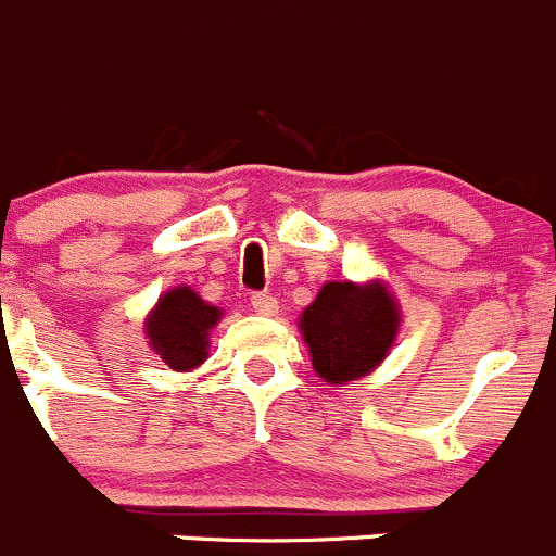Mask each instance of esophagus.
I'll use <instances>...</instances> for the list:
<instances>
[{"instance_id":"1","label":"esophagus","mask_w":556,"mask_h":556,"mask_svg":"<svg viewBox=\"0 0 556 556\" xmlns=\"http://www.w3.org/2000/svg\"><path fill=\"white\" fill-rule=\"evenodd\" d=\"M250 304H252V312L266 314V317H271V314H277L279 309V301L274 299L271 293H252Z\"/></svg>"}]
</instances>
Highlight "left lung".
Listing matches in <instances>:
<instances>
[{"label": "left lung", "mask_w": 556, "mask_h": 556, "mask_svg": "<svg viewBox=\"0 0 556 556\" xmlns=\"http://www.w3.org/2000/svg\"><path fill=\"white\" fill-rule=\"evenodd\" d=\"M397 306L379 282H328L301 317L312 366L325 382L366 377L384 361L397 333Z\"/></svg>", "instance_id": "1"}]
</instances>
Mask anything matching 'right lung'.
<instances>
[{
	"label": "right lung",
	"mask_w": 556,
	"mask_h": 556,
	"mask_svg": "<svg viewBox=\"0 0 556 556\" xmlns=\"http://www.w3.org/2000/svg\"><path fill=\"white\" fill-rule=\"evenodd\" d=\"M217 319V306L201 301L190 288H174L148 317L150 344L174 371H190L204 363L210 330Z\"/></svg>",
	"instance_id": "right-lung-1"
}]
</instances>
